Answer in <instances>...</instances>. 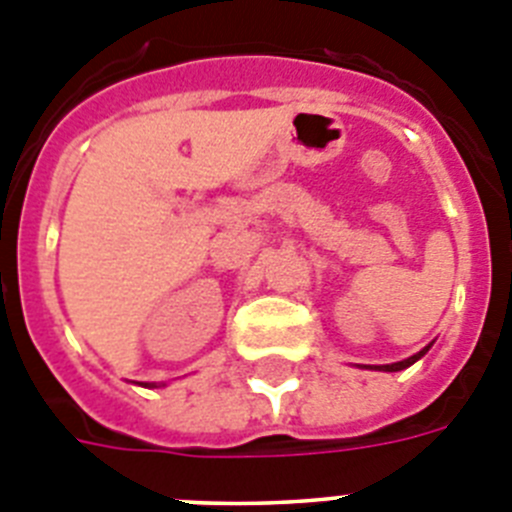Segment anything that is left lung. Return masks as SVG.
<instances>
[{
    "label": "left lung",
    "mask_w": 512,
    "mask_h": 512,
    "mask_svg": "<svg viewBox=\"0 0 512 512\" xmlns=\"http://www.w3.org/2000/svg\"><path fill=\"white\" fill-rule=\"evenodd\" d=\"M431 346H425L423 351H418L415 356H410V359H402L397 361V364H384V366H374V369H379V372H402V369H408L410 364H415V361L420 359V356H425V351H428Z\"/></svg>",
    "instance_id": "left-lung-1"
}]
</instances>
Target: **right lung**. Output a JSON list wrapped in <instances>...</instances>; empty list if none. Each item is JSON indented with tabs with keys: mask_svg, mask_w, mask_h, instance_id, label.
I'll return each instance as SVG.
<instances>
[{
	"mask_svg": "<svg viewBox=\"0 0 512 512\" xmlns=\"http://www.w3.org/2000/svg\"><path fill=\"white\" fill-rule=\"evenodd\" d=\"M143 387H158V384H143Z\"/></svg>",
	"mask_w": 512,
	"mask_h": 512,
	"instance_id": "1",
	"label": "right lung"
}]
</instances>
